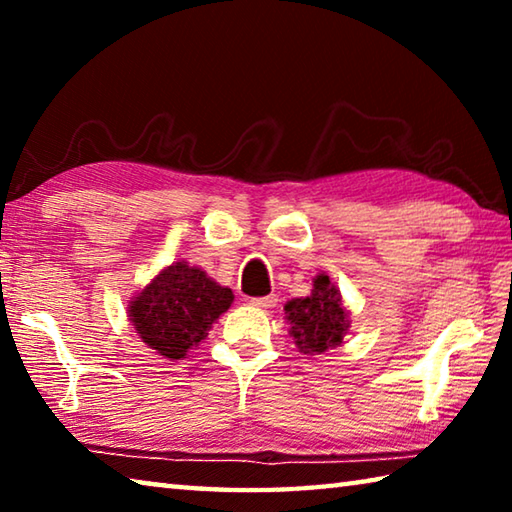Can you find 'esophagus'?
Listing matches in <instances>:
<instances>
[{"label":"esophagus","mask_w":512,"mask_h":512,"mask_svg":"<svg viewBox=\"0 0 512 512\" xmlns=\"http://www.w3.org/2000/svg\"><path fill=\"white\" fill-rule=\"evenodd\" d=\"M250 302H253L255 307L259 309H271L277 305V296L275 293H271V296H262V298H250Z\"/></svg>","instance_id":"obj_1"}]
</instances>
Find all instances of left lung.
<instances>
[{"label": "left lung", "instance_id": "1", "mask_svg": "<svg viewBox=\"0 0 512 512\" xmlns=\"http://www.w3.org/2000/svg\"><path fill=\"white\" fill-rule=\"evenodd\" d=\"M284 314L289 320V334L305 354H320L341 345L350 327V314L343 305L341 291L325 273L314 277L311 296L289 300Z\"/></svg>", "mask_w": 512, "mask_h": 512}]
</instances>
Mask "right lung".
I'll use <instances>...</instances> for the list:
<instances>
[{
	"label": "right lung",
	"mask_w": 512,
	"mask_h": 512,
	"mask_svg": "<svg viewBox=\"0 0 512 512\" xmlns=\"http://www.w3.org/2000/svg\"><path fill=\"white\" fill-rule=\"evenodd\" d=\"M232 300V291L207 277L201 268L176 262L162 268L131 298L128 318L149 348L176 361L205 339Z\"/></svg>",
	"instance_id": "right-lung-1"
}]
</instances>
